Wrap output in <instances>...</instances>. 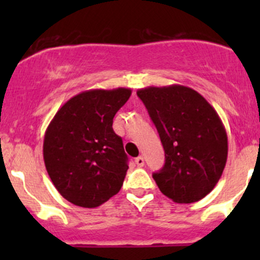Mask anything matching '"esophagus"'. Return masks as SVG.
<instances>
[{"instance_id":"esophagus-1","label":"esophagus","mask_w":260,"mask_h":260,"mask_svg":"<svg viewBox=\"0 0 260 260\" xmlns=\"http://www.w3.org/2000/svg\"><path fill=\"white\" fill-rule=\"evenodd\" d=\"M136 164H137L138 167H143L145 166V158H143L142 156H138L137 158H136Z\"/></svg>"}]
</instances>
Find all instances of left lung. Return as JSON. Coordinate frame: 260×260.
Masks as SVG:
<instances>
[{
	"label": "left lung",
	"instance_id": "8db88e82",
	"mask_svg": "<svg viewBox=\"0 0 260 260\" xmlns=\"http://www.w3.org/2000/svg\"><path fill=\"white\" fill-rule=\"evenodd\" d=\"M137 95L158 131L165 166L153 174L161 192L177 204L201 200L221 177L228 136L212 106L188 86H147Z\"/></svg>",
	"mask_w": 260,
	"mask_h": 260
}]
</instances>
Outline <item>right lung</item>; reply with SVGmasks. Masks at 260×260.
Wrapping results in <instances>:
<instances>
[{
	"label": "right lung",
	"mask_w": 260,
	"mask_h": 260,
	"mask_svg": "<svg viewBox=\"0 0 260 260\" xmlns=\"http://www.w3.org/2000/svg\"><path fill=\"white\" fill-rule=\"evenodd\" d=\"M131 94L129 88L81 91L56 112L46 128V171L69 203L98 208L119 192L128 157L112 124Z\"/></svg>",
	"instance_id": "obj_1"
}]
</instances>
